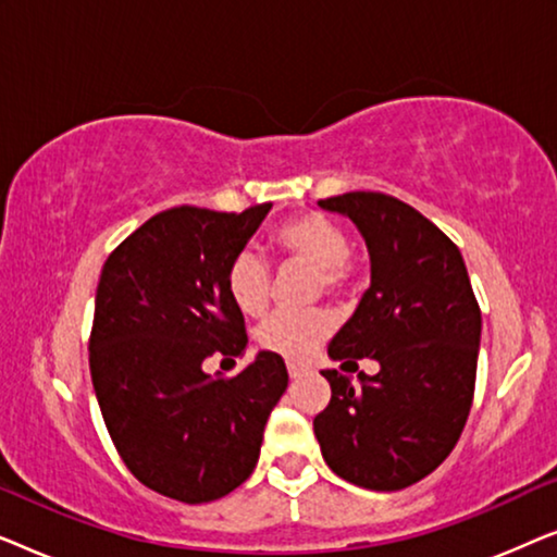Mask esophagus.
Here are the masks:
<instances>
[{"mask_svg":"<svg viewBox=\"0 0 557 557\" xmlns=\"http://www.w3.org/2000/svg\"><path fill=\"white\" fill-rule=\"evenodd\" d=\"M286 368H288V375H292L294 380H296V377H304V375H307V372H309L307 364H301V362H296V360H288Z\"/></svg>","mask_w":557,"mask_h":557,"instance_id":"obj_1","label":"esophagus"}]
</instances>
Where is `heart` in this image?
I'll use <instances>...</instances> for the list:
<instances>
[{
	"mask_svg": "<svg viewBox=\"0 0 557 557\" xmlns=\"http://www.w3.org/2000/svg\"><path fill=\"white\" fill-rule=\"evenodd\" d=\"M271 246L286 261L311 265L319 288L332 296L352 292L360 258L349 248L345 225L324 212L309 210L281 220L271 227ZM227 294L246 317H261L271 301L269 265L256 250H240L227 265ZM332 319L326 311H301V314H273L258 330V345L286 357H307L319 342L330 337Z\"/></svg>",
	"mask_w": 557,
	"mask_h": 557,
	"instance_id": "b5f03b06",
	"label": "heart"
}]
</instances>
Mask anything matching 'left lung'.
Listing matches in <instances>:
<instances>
[{"instance_id":"obj_1","label":"left lung","mask_w":557,"mask_h":557,"mask_svg":"<svg viewBox=\"0 0 557 557\" xmlns=\"http://www.w3.org/2000/svg\"><path fill=\"white\" fill-rule=\"evenodd\" d=\"M360 227L372 284L330 342L345 364L372 357L352 383L324 370L332 398L314 418L324 461L349 484L395 492L421 482L454 451L476 383L482 309L461 250L429 218L385 193L319 200Z\"/></svg>"}]
</instances>
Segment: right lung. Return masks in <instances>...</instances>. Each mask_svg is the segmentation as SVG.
Wrapping results in <instances>:
<instances>
[{"mask_svg": "<svg viewBox=\"0 0 557 557\" xmlns=\"http://www.w3.org/2000/svg\"><path fill=\"white\" fill-rule=\"evenodd\" d=\"M269 210L157 212L111 250L98 281L88 362L106 429L144 486L185 505L246 482L288 385L276 352L231 377L202 370L212 355H246L225 273Z\"/></svg>", "mask_w": 557, "mask_h": 557, "instance_id": "obj_1", "label": "right lung"}]
</instances>
